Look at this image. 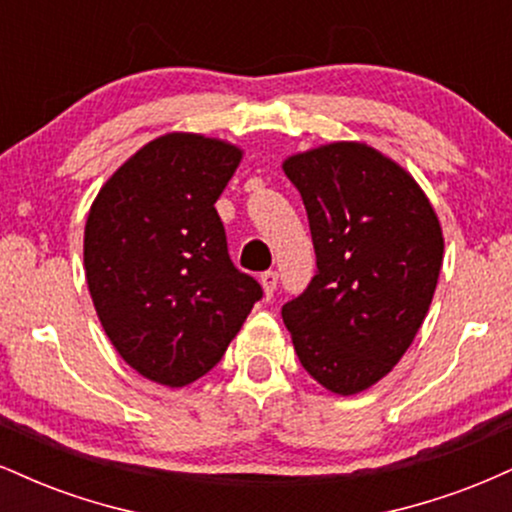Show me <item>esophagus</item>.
<instances>
[{"label": "esophagus", "instance_id": "34e87169", "mask_svg": "<svg viewBox=\"0 0 512 512\" xmlns=\"http://www.w3.org/2000/svg\"><path fill=\"white\" fill-rule=\"evenodd\" d=\"M260 281H262L264 296L272 298V296H274V291H276V284H279V274H276V272H272V269H269V272H264V274L260 276Z\"/></svg>", "mask_w": 512, "mask_h": 512}]
</instances>
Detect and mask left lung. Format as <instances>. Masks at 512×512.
<instances>
[{
	"instance_id": "obj_1",
	"label": "left lung",
	"mask_w": 512,
	"mask_h": 512,
	"mask_svg": "<svg viewBox=\"0 0 512 512\" xmlns=\"http://www.w3.org/2000/svg\"><path fill=\"white\" fill-rule=\"evenodd\" d=\"M301 192L317 274L281 308L298 361L351 397L383 380L424 325L443 264L431 199L366 142H330L281 163Z\"/></svg>"
}]
</instances>
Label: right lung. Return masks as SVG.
Returning a JSON list of instances; mask_svg holds the SVG:
<instances>
[{"instance_id": "obj_1", "label": "right lung", "mask_w": 512, "mask_h": 512, "mask_svg": "<svg viewBox=\"0 0 512 512\" xmlns=\"http://www.w3.org/2000/svg\"><path fill=\"white\" fill-rule=\"evenodd\" d=\"M245 151L168 132L105 180L84 228L86 284L115 351L146 380L207 375L262 289L233 267L216 199Z\"/></svg>"}]
</instances>
